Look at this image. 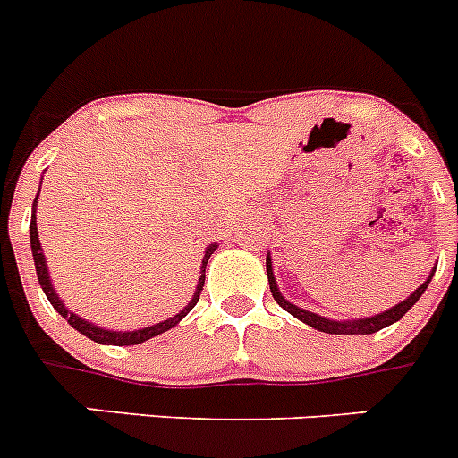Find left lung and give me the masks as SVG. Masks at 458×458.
<instances>
[{"label":"left lung","mask_w":458,"mask_h":458,"mask_svg":"<svg viewBox=\"0 0 458 458\" xmlns=\"http://www.w3.org/2000/svg\"><path fill=\"white\" fill-rule=\"evenodd\" d=\"M433 272H436V269H433ZM433 272L428 274L427 281H424V284H421L420 288H417L415 293L408 297V300H403L401 304L392 306V309H387V311L376 313V316H371V318H360V320H329V318L318 316V313L304 311V309L295 306L293 301H288L284 295H281V293H278L276 278H274V272H272V258L267 256L269 290H272V297L276 300V304L281 306V309H285L290 316H295L297 320H301V323L311 325V327L318 329V332H327V334H373V332H380V329L387 327V325L396 323V320H401L405 313L411 311L412 304H415V301L424 295V290H427L428 284H431Z\"/></svg>","instance_id":"obj_1"}]
</instances>
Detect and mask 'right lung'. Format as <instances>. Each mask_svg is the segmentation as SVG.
I'll return each instance as SVG.
<instances>
[{
    "label": "right lung",
    "mask_w": 458,
    "mask_h": 458,
    "mask_svg": "<svg viewBox=\"0 0 458 458\" xmlns=\"http://www.w3.org/2000/svg\"><path fill=\"white\" fill-rule=\"evenodd\" d=\"M38 198V193H37ZM37 200H34V205H31V224H30V242H31V256H34V265H37V276H38V284H41L43 293H46L47 301L53 304L55 311L59 313V316L64 318V320H69V325L73 329H78L81 334H85L87 339L97 341V344H103V345H138L142 344V341L147 339H154V336H158V334L168 332V329H173L174 325L180 323L182 318L186 316V313L193 309V306L198 304V300H200V293H202V284H205V267H207V260H209V256H212L214 251H216V244H209L207 246L205 256H202V267H200V278H198V288L196 293H193V297H191L189 304L182 309L177 316L168 318V320H163V323H157L152 325V327H142V329H135V332H113V329H106V327H98V325L89 323V320H82L81 316H75V313H71L66 306H64V301L59 300V295L55 293L53 288V281H50V274H47V265H46V258H43V249H41V240H38V230H37Z\"/></svg>",
    "instance_id": "add662e5"
}]
</instances>
